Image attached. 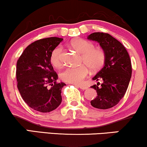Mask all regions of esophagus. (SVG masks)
I'll list each match as a JSON object with an SVG mask.
<instances>
[{"mask_svg": "<svg viewBox=\"0 0 147 147\" xmlns=\"http://www.w3.org/2000/svg\"><path fill=\"white\" fill-rule=\"evenodd\" d=\"M77 87L78 88H80V89H81V90H86V89H88V86H84V85H80V86H77Z\"/></svg>", "mask_w": 147, "mask_h": 147, "instance_id": "obj_1", "label": "esophagus"}]
</instances>
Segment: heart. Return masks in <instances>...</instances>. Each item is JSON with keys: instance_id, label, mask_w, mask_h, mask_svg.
I'll list each match as a JSON object with an SVG mask.
<instances>
[{"instance_id": "heart-1", "label": "heart", "mask_w": 147, "mask_h": 147, "mask_svg": "<svg viewBox=\"0 0 147 147\" xmlns=\"http://www.w3.org/2000/svg\"><path fill=\"white\" fill-rule=\"evenodd\" d=\"M70 47L76 52L81 54V62L86 64L92 70H98L105 62V53L100 49L94 48L92 42L81 38L72 40L69 43ZM61 49L56 48L51 56V61L54 66L58 67L61 64ZM88 68L84 65L68 67L61 73V78L66 82L73 84H79L88 75Z\"/></svg>"}]
</instances>
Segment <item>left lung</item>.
<instances>
[{
    "mask_svg": "<svg viewBox=\"0 0 147 147\" xmlns=\"http://www.w3.org/2000/svg\"><path fill=\"white\" fill-rule=\"evenodd\" d=\"M88 40L97 42L105 53L104 66L92 78L99 82L91 86L96 90L97 95L90 103L94 107L106 109L119 102L126 92L131 77V63L129 53L116 39L108 33H91Z\"/></svg>",
    "mask_w": 147,
    "mask_h": 147,
    "instance_id": "1",
    "label": "left lung"
}]
</instances>
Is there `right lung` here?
<instances>
[{
    "label": "right lung",
    "mask_w": 147,
    "mask_h": 147,
    "mask_svg": "<svg viewBox=\"0 0 147 147\" xmlns=\"http://www.w3.org/2000/svg\"><path fill=\"white\" fill-rule=\"evenodd\" d=\"M63 40L51 37L37 40L24 49L17 61V87L24 102L38 112L55 109L61 102V89L57 75L51 63L54 49Z\"/></svg>",
    "instance_id": "add662e5"
}]
</instances>
